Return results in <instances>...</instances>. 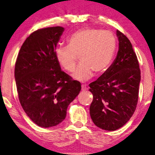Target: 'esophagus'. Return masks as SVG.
Here are the masks:
<instances>
[{
  "instance_id": "obj_1",
  "label": "esophagus",
  "mask_w": 155,
  "mask_h": 155,
  "mask_svg": "<svg viewBox=\"0 0 155 155\" xmlns=\"http://www.w3.org/2000/svg\"><path fill=\"white\" fill-rule=\"evenodd\" d=\"M81 89L84 91L88 90V87L86 86V85H84V84H83V85H81Z\"/></svg>"
}]
</instances>
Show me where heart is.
<instances>
[{"instance_id": "b5f03b06", "label": "heart", "mask_w": 155, "mask_h": 155, "mask_svg": "<svg viewBox=\"0 0 155 155\" xmlns=\"http://www.w3.org/2000/svg\"><path fill=\"white\" fill-rule=\"evenodd\" d=\"M68 46L57 47L55 57L66 71L75 69L78 57L81 61L73 77L88 81L94 74L101 75L110 67L117 48L115 35L108 30L85 28L76 31L67 40Z\"/></svg>"}]
</instances>
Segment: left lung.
<instances>
[{
  "label": "left lung",
  "mask_w": 155,
  "mask_h": 155,
  "mask_svg": "<svg viewBox=\"0 0 155 155\" xmlns=\"http://www.w3.org/2000/svg\"><path fill=\"white\" fill-rule=\"evenodd\" d=\"M119 49L110 67L89 84L94 98L90 115L97 127L113 131L123 127L135 112L138 101L140 69L131 42L117 30Z\"/></svg>",
  "instance_id": "1"
}]
</instances>
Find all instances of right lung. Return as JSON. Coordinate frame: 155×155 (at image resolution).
<instances>
[{"mask_svg":"<svg viewBox=\"0 0 155 155\" xmlns=\"http://www.w3.org/2000/svg\"><path fill=\"white\" fill-rule=\"evenodd\" d=\"M64 30L57 26L33 32L22 44L15 62L20 104L28 116L42 127L62 122L68 106L81 89L80 82L61 71L55 57Z\"/></svg>","mask_w":155,"mask_h":155,"instance_id":"obj_1","label":"right lung"}]
</instances>
